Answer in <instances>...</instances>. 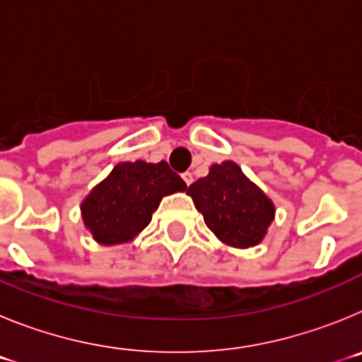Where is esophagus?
Segmentation results:
<instances>
[{
  "instance_id": "34e87169",
  "label": "esophagus",
  "mask_w": 362,
  "mask_h": 362,
  "mask_svg": "<svg viewBox=\"0 0 362 362\" xmlns=\"http://www.w3.org/2000/svg\"><path fill=\"white\" fill-rule=\"evenodd\" d=\"M181 177H183V181H185V183L188 185V187H190V185H192V181H194V175H192L190 172H185V174L181 175Z\"/></svg>"
}]
</instances>
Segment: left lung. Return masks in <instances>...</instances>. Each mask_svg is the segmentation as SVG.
Listing matches in <instances>:
<instances>
[{"label": "left lung", "instance_id": "1", "mask_svg": "<svg viewBox=\"0 0 362 362\" xmlns=\"http://www.w3.org/2000/svg\"><path fill=\"white\" fill-rule=\"evenodd\" d=\"M187 194L214 235L233 248L257 246L276 217V204L233 161L210 166Z\"/></svg>", "mask_w": 362, "mask_h": 362}]
</instances>
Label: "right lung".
Segmentation results:
<instances>
[{
    "label": "right lung",
    "instance_id": "1",
    "mask_svg": "<svg viewBox=\"0 0 362 362\" xmlns=\"http://www.w3.org/2000/svg\"><path fill=\"white\" fill-rule=\"evenodd\" d=\"M185 190L166 161L117 163L83 199V225L99 245L130 243L148 226L163 197Z\"/></svg>",
    "mask_w": 362,
    "mask_h": 362
}]
</instances>
